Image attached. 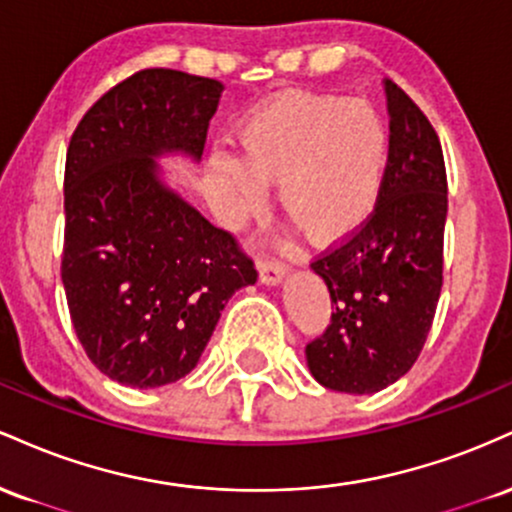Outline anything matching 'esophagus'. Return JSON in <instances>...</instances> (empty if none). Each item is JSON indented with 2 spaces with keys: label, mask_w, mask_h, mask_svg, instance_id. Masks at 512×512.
<instances>
[{
  "label": "esophagus",
  "mask_w": 512,
  "mask_h": 512,
  "mask_svg": "<svg viewBox=\"0 0 512 512\" xmlns=\"http://www.w3.org/2000/svg\"><path fill=\"white\" fill-rule=\"evenodd\" d=\"M289 274V267L284 262L276 260H267L260 262V281L267 286H279L284 281V276Z\"/></svg>",
  "instance_id": "1"
}]
</instances>
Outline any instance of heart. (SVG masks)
I'll use <instances>...</instances> for the list:
<instances>
[{"label":"heart","mask_w":512,"mask_h":512,"mask_svg":"<svg viewBox=\"0 0 512 512\" xmlns=\"http://www.w3.org/2000/svg\"><path fill=\"white\" fill-rule=\"evenodd\" d=\"M240 158L214 149L207 170L219 214L238 221L262 207L276 182L286 214L317 243L361 226L383 190L390 129L366 101L344 96H289L240 122Z\"/></svg>","instance_id":"1"}]
</instances>
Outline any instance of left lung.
Here are the masks:
<instances>
[{"label":"left lung","instance_id":"8db88e82","mask_svg":"<svg viewBox=\"0 0 512 512\" xmlns=\"http://www.w3.org/2000/svg\"><path fill=\"white\" fill-rule=\"evenodd\" d=\"M390 161L373 214L351 238L310 264L325 281L332 322L305 346L327 390L373 395L419 358L443 286L448 178L436 129L385 79Z\"/></svg>","mask_w":512,"mask_h":512}]
</instances>
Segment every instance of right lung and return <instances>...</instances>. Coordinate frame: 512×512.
<instances>
[{
  "instance_id": "1",
  "label": "right lung",
  "mask_w": 512,
  "mask_h": 512,
  "mask_svg": "<svg viewBox=\"0 0 512 512\" xmlns=\"http://www.w3.org/2000/svg\"><path fill=\"white\" fill-rule=\"evenodd\" d=\"M221 93L216 79L144 69L98 98L69 142L62 284L86 356L120 385L185 378L228 298L257 281L236 238L158 166L202 158Z\"/></svg>"
}]
</instances>
